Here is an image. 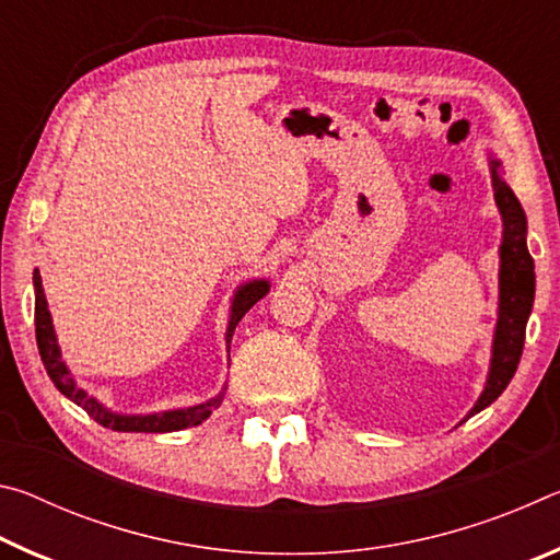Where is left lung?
Wrapping results in <instances>:
<instances>
[{
  "label": "left lung",
  "instance_id": "1",
  "mask_svg": "<svg viewBox=\"0 0 560 560\" xmlns=\"http://www.w3.org/2000/svg\"><path fill=\"white\" fill-rule=\"evenodd\" d=\"M499 163L491 160V183L494 197L504 220V242H501V273H499V324L494 336V355L485 393L471 407L469 415H477L506 390L514 377L521 350H524L526 320L534 306L536 273L534 259L526 249V214L521 210L516 195L497 173Z\"/></svg>",
  "mask_w": 560,
  "mask_h": 560
}]
</instances>
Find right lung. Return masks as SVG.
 <instances>
[{"label":"right lung","instance_id":"add662e5","mask_svg":"<svg viewBox=\"0 0 560 560\" xmlns=\"http://www.w3.org/2000/svg\"><path fill=\"white\" fill-rule=\"evenodd\" d=\"M34 289H36V303H34V320H36V346H39V353L44 360V368L54 385L59 390L73 400L79 407H83L93 420L103 428H110L116 432H175V430H185V428H195L202 420L212 415L214 407H220L222 395L214 397L210 402L187 407V410H170V412H158V415H113L106 407H101L91 395L81 390L79 385L73 383L71 373L66 371L59 346H56V336H54V326H51V314L46 308V296L42 289V277L39 271H34ZM269 293V283L267 281H252L236 291L234 303H232V318H230V330H226V338H232L236 324H240L242 316L249 311L254 303L264 299Z\"/></svg>","mask_w":560,"mask_h":560}]
</instances>
